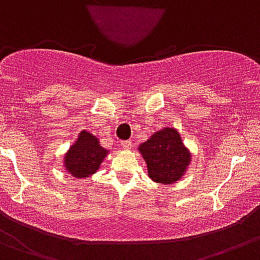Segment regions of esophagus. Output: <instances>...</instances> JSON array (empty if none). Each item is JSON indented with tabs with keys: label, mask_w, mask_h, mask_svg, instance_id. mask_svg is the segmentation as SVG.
<instances>
[{
	"label": "esophagus",
	"mask_w": 260,
	"mask_h": 260,
	"mask_svg": "<svg viewBox=\"0 0 260 260\" xmlns=\"http://www.w3.org/2000/svg\"><path fill=\"white\" fill-rule=\"evenodd\" d=\"M121 147L126 150L132 149V142L130 140H123V142H121Z\"/></svg>",
	"instance_id": "34e87169"
}]
</instances>
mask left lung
Here are the masks:
<instances>
[{
  "mask_svg": "<svg viewBox=\"0 0 260 260\" xmlns=\"http://www.w3.org/2000/svg\"><path fill=\"white\" fill-rule=\"evenodd\" d=\"M147 165L148 176L157 184L170 185L179 181L191 162V153L175 127L157 130L147 142L138 147Z\"/></svg>",
  "mask_w": 260,
  "mask_h": 260,
  "instance_id": "left-lung-1",
  "label": "left lung"
}]
</instances>
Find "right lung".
Segmentation results:
<instances>
[{"instance_id":"right-lung-1","label":"right lung","mask_w":260,"mask_h":260,"mask_svg":"<svg viewBox=\"0 0 260 260\" xmlns=\"http://www.w3.org/2000/svg\"><path fill=\"white\" fill-rule=\"evenodd\" d=\"M110 150L100 144V139L86 130H81L78 139L63 155V169L75 179L94 175Z\"/></svg>"}]
</instances>
